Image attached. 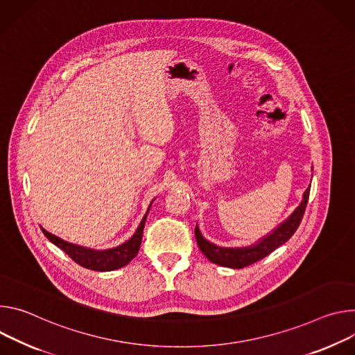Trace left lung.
I'll use <instances>...</instances> for the list:
<instances>
[{
	"label": "left lung",
	"mask_w": 355,
	"mask_h": 355,
	"mask_svg": "<svg viewBox=\"0 0 355 355\" xmlns=\"http://www.w3.org/2000/svg\"><path fill=\"white\" fill-rule=\"evenodd\" d=\"M309 193H310V186L304 190L303 193V199L300 205L295 209V211L284 221L281 223L277 228H275L270 234H268L266 237L261 239L258 243L254 245L245 247V248H220L207 240L203 239V235L199 228L194 230L196 234V241H198V245L200 251L205 254V257L211 261L213 263H217L220 266H227L232 269H240L244 266H248L251 263H255L257 261H261L266 255H269L272 251L285 244L295 231L297 230L304 210L306 205L309 200Z\"/></svg>",
	"instance_id": "8db88e82"
}]
</instances>
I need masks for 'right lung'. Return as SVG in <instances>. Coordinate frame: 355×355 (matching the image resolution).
I'll return each mask as SVG.
<instances>
[{
  "label": "right lung",
  "instance_id": "right-lung-1",
  "mask_svg": "<svg viewBox=\"0 0 355 355\" xmlns=\"http://www.w3.org/2000/svg\"><path fill=\"white\" fill-rule=\"evenodd\" d=\"M152 203H153V200L150 202L141 224L138 225V228L134 232L132 237L128 241H125L124 244L118 245L115 248L97 251V250L80 247V245H76V244H70V243L56 237V235L48 232L45 228H42V232L46 235V239L52 244H55L56 247L63 250L76 263L82 265L83 268L97 270V272L115 270V269H120V268L128 265L137 257V254L139 251V247H141V241H142V232H144L146 216L149 213V209H150Z\"/></svg>",
  "mask_w": 355,
  "mask_h": 355
}]
</instances>
